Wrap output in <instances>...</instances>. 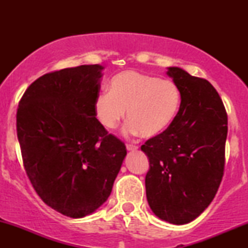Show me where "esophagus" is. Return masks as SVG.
<instances>
[{
    "label": "esophagus",
    "mask_w": 248,
    "mask_h": 248,
    "mask_svg": "<svg viewBox=\"0 0 248 248\" xmlns=\"http://www.w3.org/2000/svg\"><path fill=\"white\" fill-rule=\"evenodd\" d=\"M126 149H127V151H135V150H138V147L133 144H126Z\"/></svg>",
    "instance_id": "obj_1"
}]
</instances>
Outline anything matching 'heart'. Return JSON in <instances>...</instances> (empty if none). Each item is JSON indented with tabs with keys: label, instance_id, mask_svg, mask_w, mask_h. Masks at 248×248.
I'll list each match as a JSON object with an SVG mask.
<instances>
[{
	"label": "heart",
	"instance_id": "obj_1",
	"mask_svg": "<svg viewBox=\"0 0 248 248\" xmlns=\"http://www.w3.org/2000/svg\"><path fill=\"white\" fill-rule=\"evenodd\" d=\"M181 106V91L174 81L159 79L137 71H125L111 79L109 91H103L94 100L98 121L114 130L124 120L125 134L152 138L167 130Z\"/></svg>",
	"mask_w": 248,
	"mask_h": 248
}]
</instances>
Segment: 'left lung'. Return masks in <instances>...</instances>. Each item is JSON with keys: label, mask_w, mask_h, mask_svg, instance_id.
<instances>
[{"label": "left lung", "mask_w": 248, "mask_h": 248, "mask_svg": "<svg viewBox=\"0 0 248 248\" xmlns=\"http://www.w3.org/2000/svg\"><path fill=\"white\" fill-rule=\"evenodd\" d=\"M167 70L181 91V106L167 130L141 147L150 162L145 192L159 219L185 225L208 208L221 183L227 113L209 81L177 66Z\"/></svg>", "instance_id": "obj_1"}]
</instances>
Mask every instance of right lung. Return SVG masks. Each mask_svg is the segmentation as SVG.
<instances>
[{
    "label": "right lung",
    "mask_w": 248,
    "mask_h": 248,
    "mask_svg": "<svg viewBox=\"0 0 248 248\" xmlns=\"http://www.w3.org/2000/svg\"><path fill=\"white\" fill-rule=\"evenodd\" d=\"M104 66L67 67L30 84L16 111L26 172L44 202L83 218L107 201L126 148L96 118Z\"/></svg>",
    "instance_id": "1"
}]
</instances>
